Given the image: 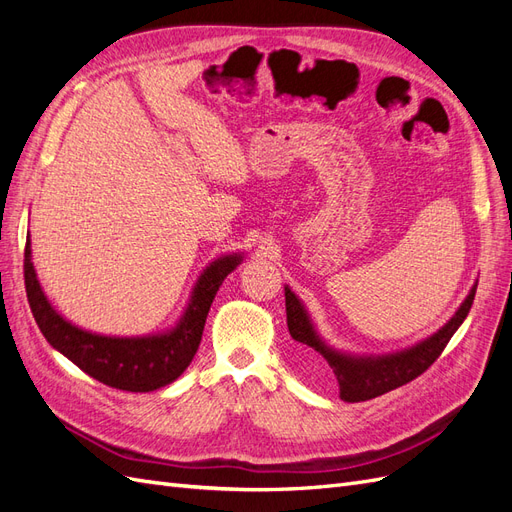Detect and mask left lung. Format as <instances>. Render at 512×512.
<instances>
[{"instance_id":"8db88e82","label":"left lung","mask_w":512,"mask_h":512,"mask_svg":"<svg viewBox=\"0 0 512 512\" xmlns=\"http://www.w3.org/2000/svg\"><path fill=\"white\" fill-rule=\"evenodd\" d=\"M476 282L470 288L468 297L461 301L457 312L448 318L442 327L416 342L414 346L401 348L395 352L384 354H356L348 350H339L331 346L324 339L316 324L309 316L307 307L303 301L290 290V286H284L286 294V320L288 331L294 342H299L301 354L305 365H327L339 384V397L348 404H356V401H367L378 395L389 393L397 386H404L416 376H421L423 371L438 359L446 344L451 342L455 331L466 320L474 294H476Z\"/></svg>"}]
</instances>
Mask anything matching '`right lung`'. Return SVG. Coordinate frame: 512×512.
Wrapping results in <instances>:
<instances>
[{
  "instance_id": "1",
  "label": "right lung",
  "mask_w": 512,
  "mask_h": 512,
  "mask_svg": "<svg viewBox=\"0 0 512 512\" xmlns=\"http://www.w3.org/2000/svg\"><path fill=\"white\" fill-rule=\"evenodd\" d=\"M243 258V252H232L211 260L198 275L190 299L173 327L147 335L94 333L61 316L42 290L29 237L25 245V290L42 335L57 352L106 386L149 393L175 382L188 369L203 337L215 294Z\"/></svg>"
}]
</instances>
